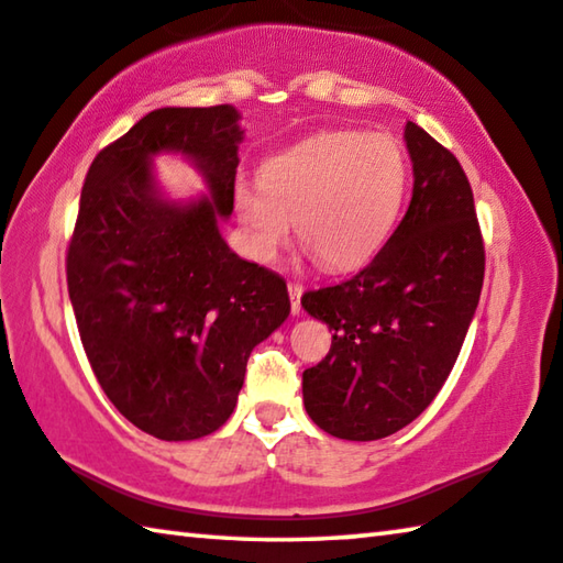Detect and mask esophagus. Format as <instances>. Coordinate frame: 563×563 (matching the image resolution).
I'll return each instance as SVG.
<instances>
[{
	"instance_id": "obj_1",
	"label": "esophagus",
	"mask_w": 563,
	"mask_h": 563,
	"mask_svg": "<svg viewBox=\"0 0 563 563\" xmlns=\"http://www.w3.org/2000/svg\"><path fill=\"white\" fill-rule=\"evenodd\" d=\"M288 292H290V310L292 316H300V295H302V283L298 280H290L288 283Z\"/></svg>"
}]
</instances>
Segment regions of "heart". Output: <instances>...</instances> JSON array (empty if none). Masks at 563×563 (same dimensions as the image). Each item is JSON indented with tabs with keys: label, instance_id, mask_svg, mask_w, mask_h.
Masks as SVG:
<instances>
[{
	"label": "heart",
	"instance_id": "obj_1",
	"mask_svg": "<svg viewBox=\"0 0 563 563\" xmlns=\"http://www.w3.org/2000/svg\"><path fill=\"white\" fill-rule=\"evenodd\" d=\"M261 184L235 188L247 253L271 263L292 233L330 268H352L383 247L407 194V158L393 136L330 131L261 168Z\"/></svg>",
	"mask_w": 563,
	"mask_h": 563
}]
</instances>
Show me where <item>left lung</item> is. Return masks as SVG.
<instances>
[{
	"mask_svg": "<svg viewBox=\"0 0 563 563\" xmlns=\"http://www.w3.org/2000/svg\"><path fill=\"white\" fill-rule=\"evenodd\" d=\"M412 201L369 265L302 295L328 322L325 360L302 373V402L332 437L373 442L430 407L450 377L484 283L472 186L452 151L407 121Z\"/></svg>",
	"mask_w": 563,
	"mask_h": 563,
	"instance_id": "left-lung-1",
	"label": "left lung"
}]
</instances>
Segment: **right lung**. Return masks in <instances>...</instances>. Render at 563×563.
<instances>
[{"label": "right lung", "mask_w": 563, "mask_h": 563, "mask_svg": "<svg viewBox=\"0 0 563 563\" xmlns=\"http://www.w3.org/2000/svg\"><path fill=\"white\" fill-rule=\"evenodd\" d=\"M231 103L146 113L101 148L81 188L66 283L93 375L146 434L198 440L233 415L253 347L290 316L278 273L228 247L243 129ZM180 153L211 197L170 202L150 158Z\"/></svg>", "instance_id": "obj_1"}]
</instances>
